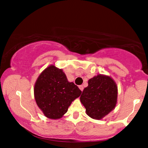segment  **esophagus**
<instances>
[{"instance_id":"1","label":"esophagus","mask_w":148,"mask_h":148,"mask_svg":"<svg viewBox=\"0 0 148 148\" xmlns=\"http://www.w3.org/2000/svg\"><path fill=\"white\" fill-rule=\"evenodd\" d=\"M79 89L81 90V91H82L84 90V86H79Z\"/></svg>"}]
</instances>
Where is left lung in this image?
I'll list each match as a JSON object with an SVG mask.
<instances>
[{"instance_id":"obj_1","label":"left lung","mask_w":148,"mask_h":148,"mask_svg":"<svg viewBox=\"0 0 148 148\" xmlns=\"http://www.w3.org/2000/svg\"><path fill=\"white\" fill-rule=\"evenodd\" d=\"M117 87L110 76L99 74L88 81L80 101L86 114L95 119H101L113 110L117 104Z\"/></svg>"}]
</instances>
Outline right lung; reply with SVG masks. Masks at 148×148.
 Masks as SVG:
<instances>
[{
  "mask_svg": "<svg viewBox=\"0 0 148 148\" xmlns=\"http://www.w3.org/2000/svg\"><path fill=\"white\" fill-rule=\"evenodd\" d=\"M81 90L69 82L62 69L50 65L40 74L34 87L35 101L47 118L57 119L68 111Z\"/></svg>",
  "mask_w": 148,
  "mask_h": 148,
  "instance_id": "right-lung-1",
  "label": "right lung"
}]
</instances>
